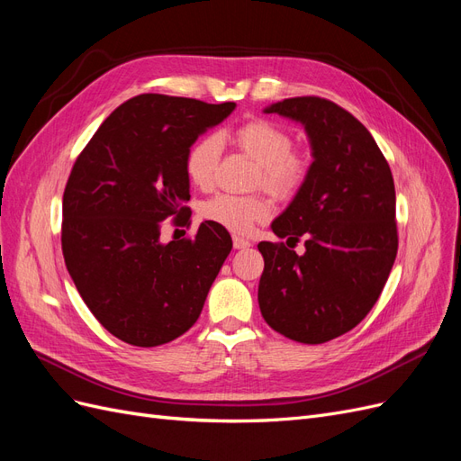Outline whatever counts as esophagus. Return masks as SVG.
Returning a JSON list of instances; mask_svg holds the SVG:
<instances>
[{
    "label": "esophagus",
    "instance_id": "esophagus-1",
    "mask_svg": "<svg viewBox=\"0 0 461 461\" xmlns=\"http://www.w3.org/2000/svg\"><path fill=\"white\" fill-rule=\"evenodd\" d=\"M232 244H234L236 249H244V248H249V244H252V242H249L248 239H242V236H239V234H234Z\"/></svg>",
    "mask_w": 461,
    "mask_h": 461
}]
</instances>
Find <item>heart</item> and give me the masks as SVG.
I'll use <instances>...</instances> for the list:
<instances>
[{
    "instance_id": "1",
    "label": "heart",
    "mask_w": 461,
    "mask_h": 461,
    "mask_svg": "<svg viewBox=\"0 0 461 461\" xmlns=\"http://www.w3.org/2000/svg\"><path fill=\"white\" fill-rule=\"evenodd\" d=\"M234 142L258 163L256 186L267 188L278 198L296 194L308 178L310 159L302 149L292 148V136L281 124L269 119H252L234 131ZM219 153L221 140L215 134L202 136L188 148L185 173L194 186L209 188L213 185ZM271 212V200L265 194H217L202 205L203 219L239 234L252 230L256 222L267 219Z\"/></svg>"
}]
</instances>
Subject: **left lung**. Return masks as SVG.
Instances as JSON below:
<instances>
[{
  "instance_id": "left-lung-1",
  "label": "left lung",
  "mask_w": 461,
  "mask_h": 461,
  "mask_svg": "<svg viewBox=\"0 0 461 461\" xmlns=\"http://www.w3.org/2000/svg\"><path fill=\"white\" fill-rule=\"evenodd\" d=\"M265 113L303 124L313 163L271 225L288 245L303 238L306 252L258 244L259 310L286 339L323 344L361 323L386 285L398 252L394 178L371 132L334 102L288 97Z\"/></svg>"
}]
</instances>
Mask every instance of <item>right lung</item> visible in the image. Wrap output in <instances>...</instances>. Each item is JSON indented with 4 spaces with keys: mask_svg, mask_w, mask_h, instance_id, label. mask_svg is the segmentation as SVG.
<instances>
[{
    "mask_svg": "<svg viewBox=\"0 0 461 461\" xmlns=\"http://www.w3.org/2000/svg\"><path fill=\"white\" fill-rule=\"evenodd\" d=\"M234 107L140 94L102 122L73 165L63 194L65 265L88 310L122 342L151 348L185 334L230 254V234L212 221L169 244L159 230L167 217L190 219L186 151Z\"/></svg>",
    "mask_w": 461,
    "mask_h": 461,
    "instance_id": "1",
    "label": "right lung"
}]
</instances>
